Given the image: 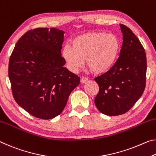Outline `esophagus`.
<instances>
[{
  "label": "esophagus",
  "instance_id": "34e87169",
  "mask_svg": "<svg viewBox=\"0 0 156 156\" xmlns=\"http://www.w3.org/2000/svg\"><path fill=\"white\" fill-rule=\"evenodd\" d=\"M87 80H88V78L86 77H82L80 79V81L82 83H85L86 82H87Z\"/></svg>",
  "mask_w": 156,
  "mask_h": 156
}]
</instances>
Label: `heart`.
Segmentation results:
<instances>
[{
  "instance_id": "b5f03b06",
  "label": "heart",
  "mask_w": 156,
  "mask_h": 156,
  "mask_svg": "<svg viewBox=\"0 0 156 156\" xmlns=\"http://www.w3.org/2000/svg\"><path fill=\"white\" fill-rule=\"evenodd\" d=\"M120 43L113 34L92 32L78 35L63 47L61 55L68 68L76 71L86 65L93 73L107 72L117 60Z\"/></svg>"
}]
</instances>
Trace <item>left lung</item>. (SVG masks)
<instances>
[{"mask_svg":"<svg viewBox=\"0 0 156 156\" xmlns=\"http://www.w3.org/2000/svg\"><path fill=\"white\" fill-rule=\"evenodd\" d=\"M123 44L119 57L107 72L94 78L99 87L94 103L101 113L117 116L127 112L144 92L147 57L131 30L120 24Z\"/></svg>","mask_w":156,"mask_h":156,"instance_id":"1","label":"left lung"}]
</instances>
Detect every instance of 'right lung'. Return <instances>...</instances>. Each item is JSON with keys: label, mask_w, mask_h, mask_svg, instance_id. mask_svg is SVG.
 <instances>
[{"label": "right lung", "mask_w": 156, "mask_h": 156, "mask_svg": "<svg viewBox=\"0 0 156 156\" xmlns=\"http://www.w3.org/2000/svg\"><path fill=\"white\" fill-rule=\"evenodd\" d=\"M65 32L39 28L17 41L9 61L14 100L30 115L51 119L60 115L80 78L64 66L61 55Z\"/></svg>", "instance_id": "1"}]
</instances>
